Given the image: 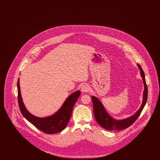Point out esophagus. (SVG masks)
I'll list each match as a JSON object with an SVG mask.
<instances>
[{
	"instance_id": "34e87169",
	"label": "esophagus",
	"mask_w": 160,
	"mask_h": 160,
	"mask_svg": "<svg viewBox=\"0 0 160 160\" xmlns=\"http://www.w3.org/2000/svg\"><path fill=\"white\" fill-rule=\"evenodd\" d=\"M81 91L83 92H88L89 91V86L86 84H84L81 87Z\"/></svg>"
}]
</instances>
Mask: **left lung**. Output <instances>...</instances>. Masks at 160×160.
<instances>
[{
	"instance_id": "obj_1",
	"label": "left lung",
	"mask_w": 160,
	"mask_h": 160,
	"mask_svg": "<svg viewBox=\"0 0 160 160\" xmlns=\"http://www.w3.org/2000/svg\"><path fill=\"white\" fill-rule=\"evenodd\" d=\"M138 67L140 71V74L142 77L145 89L143 92V100L140 108L138 110L136 114L131 116L128 118L122 120H114V119L112 118L107 113L104 107L102 104L101 103L99 99L97 98L92 96V100L93 106V113L95 116V118L97 122L98 123L100 126L103 127L104 128L107 130H113V131H119L122 129H126L129 127L134 122H135L141 114L144 107H145L146 101L148 99V87L145 80V73L141 66L137 64Z\"/></svg>"
}]
</instances>
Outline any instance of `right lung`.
<instances>
[{
    "label": "right lung",
    "mask_w": 160,
    "mask_h": 160,
    "mask_svg": "<svg viewBox=\"0 0 160 160\" xmlns=\"http://www.w3.org/2000/svg\"><path fill=\"white\" fill-rule=\"evenodd\" d=\"M17 89L18 105L23 116L35 127L49 134L58 133L65 128L71 118L74 106L81 93L79 91L72 93L57 113L51 116L40 118L31 114L24 106L21 95L19 78L17 82Z\"/></svg>",
    "instance_id": "1"
}]
</instances>
